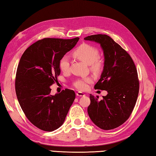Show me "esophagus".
I'll return each instance as SVG.
<instances>
[{
	"label": "esophagus",
	"instance_id": "esophagus-1",
	"mask_svg": "<svg viewBox=\"0 0 156 156\" xmlns=\"http://www.w3.org/2000/svg\"><path fill=\"white\" fill-rule=\"evenodd\" d=\"M76 96H80V97L84 96H85V94H84V93H83V92H81V91H78L77 93H76Z\"/></svg>",
	"mask_w": 156,
	"mask_h": 156
}]
</instances>
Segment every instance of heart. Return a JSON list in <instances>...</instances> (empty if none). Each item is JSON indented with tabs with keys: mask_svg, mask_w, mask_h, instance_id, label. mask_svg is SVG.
I'll list each match as a JSON object with an SVG mask.
<instances>
[{
	"mask_svg": "<svg viewBox=\"0 0 156 156\" xmlns=\"http://www.w3.org/2000/svg\"><path fill=\"white\" fill-rule=\"evenodd\" d=\"M73 55L77 58L80 60L87 65H90L91 69L95 72H98L101 69L102 62L98 57V50L89 44H82L76 49ZM60 69L62 72H68L69 69V60L67 56H63L59 62ZM92 79L89 77L78 79L74 83V86L80 90H85L87 88L88 84L91 83Z\"/></svg>",
	"mask_w": 156,
	"mask_h": 156,
	"instance_id": "b5f03b06",
	"label": "heart"
}]
</instances>
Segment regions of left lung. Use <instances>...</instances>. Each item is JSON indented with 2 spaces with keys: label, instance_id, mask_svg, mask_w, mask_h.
Masks as SVG:
<instances>
[{
  "label": "left lung",
  "instance_id": "8db88e82",
  "mask_svg": "<svg viewBox=\"0 0 156 156\" xmlns=\"http://www.w3.org/2000/svg\"><path fill=\"white\" fill-rule=\"evenodd\" d=\"M100 44L104 54V67L94 88L107 91L101 100L90 94L87 108L89 118L104 130L122 125L135 107L139 92V81L131 57L109 36L96 34L84 38Z\"/></svg>",
  "mask_w": 156,
  "mask_h": 156
}]
</instances>
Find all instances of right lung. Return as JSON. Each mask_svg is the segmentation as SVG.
Masks as SVG:
<instances>
[{"instance_id":"right-lung-1","label":"right lung","mask_w":156,"mask_h":156,"mask_svg":"<svg viewBox=\"0 0 156 156\" xmlns=\"http://www.w3.org/2000/svg\"><path fill=\"white\" fill-rule=\"evenodd\" d=\"M78 41V37L44 38L29 47L20 58L16 76V96L27 119L41 130L59 128L74 101L73 90L66 89L53 96L50 86L60 73V60Z\"/></svg>"}]
</instances>
